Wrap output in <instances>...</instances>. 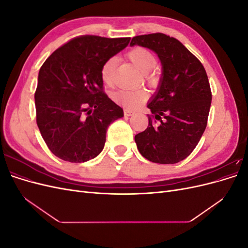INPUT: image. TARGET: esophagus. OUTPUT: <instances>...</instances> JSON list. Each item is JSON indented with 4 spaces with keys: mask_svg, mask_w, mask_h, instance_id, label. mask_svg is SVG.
Wrapping results in <instances>:
<instances>
[{
    "mask_svg": "<svg viewBox=\"0 0 248 248\" xmlns=\"http://www.w3.org/2000/svg\"><path fill=\"white\" fill-rule=\"evenodd\" d=\"M133 114H134V111H132V110H130V109H125V110H124V115L127 116V117L132 116Z\"/></svg>",
    "mask_w": 248,
    "mask_h": 248,
    "instance_id": "34e87169",
    "label": "esophagus"
}]
</instances>
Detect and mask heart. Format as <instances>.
I'll return each instance as SVG.
<instances>
[{
    "label": "heart",
    "mask_w": 248,
    "mask_h": 248,
    "mask_svg": "<svg viewBox=\"0 0 248 248\" xmlns=\"http://www.w3.org/2000/svg\"><path fill=\"white\" fill-rule=\"evenodd\" d=\"M130 62L142 72L147 79L152 80V70L156 65V58L151 51L144 47H134L128 52ZM116 58L111 57L103 63L101 67V79L104 84L111 86L114 84V70ZM148 98V94L142 89H119L112 93V99L128 109H134L144 103Z\"/></svg>",
    "instance_id": "heart-1"
}]
</instances>
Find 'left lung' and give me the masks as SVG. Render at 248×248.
<instances>
[{
	"mask_svg": "<svg viewBox=\"0 0 248 248\" xmlns=\"http://www.w3.org/2000/svg\"><path fill=\"white\" fill-rule=\"evenodd\" d=\"M130 46L153 50L162 73L147 108L149 125L134 137L146 159L172 164L185 159L204 133L212 95L204 66L183 44L166 34L133 37Z\"/></svg>",
	"mask_w": 248,
	"mask_h": 248,
	"instance_id": "left-lung-1",
	"label": "left lung"
}]
</instances>
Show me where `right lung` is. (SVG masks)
Here are the masks:
<instances>
[{
  "instance_id": "obj_1",
  "label": "right lung",
  "mask_w": 248,
  "mask_h": 248,
  "mask_svg": "<svg viewBox=\"0 0 248 248\" xmlns=\"http://www.w3.org/2000/svg\"><path fill=\"white\" fill-rule=\"evenodd\" d=\"M130 38L79 36L43 63L35 92L36 121L51 153L69 162L98 155L110 123L123 109L103 93L101 67Z\"/></svg>"
}]
</instances>
